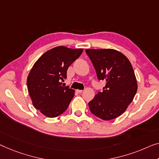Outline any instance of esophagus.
<instances>
[{"instance_id": "1", "label": "esophagus", "mask_w": 159, "mask_h": 159, "mask_svg": "<svg viewBox=\"0 0 159 159\" xmlns=\"http://www.w3.org/2000/svg\"><path fill=\"white\" fill-rule=\"evenodd\" d=\"M82 90H76V93H82Z\"/></svg>"}]
</instances>
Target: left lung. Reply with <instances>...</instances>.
<instances>
[{
    "label": "left lung",
    "mask_w": 159,
    "mask_h": 159,
    "mask_svg": "<svg viewBox=\"0 0 159 159\" xmlns=\"http://www.w3.org/2000/svg\"><path fill=\"white\" fill-rule=\"evenodd\" d=\"M86 53L98 79L106 83L103 91L89 103L90 111L103 120L117 118L126 110L137 91L131 63L124 54L113 49H87Z\"/></svg>",
    "instance_id": "1"
}]
</instances>
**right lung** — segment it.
Segmentation results:
<instances>
[{"label": "right lung", "instance_id": "add662e5", "mask_svg": "<svg viewBox=\"0 0 159 159\" xmlns=\"http://www.w3.org/2000/svg\"><path fill=\"white\" fill-rule=\"evenodd\" d=\"M82 48L58 46L40 57L28 74L27 87L34 107L49 118L65 112L75 91L63 87L61 80L66 79L69 66L81 55Z\"/></svg>", "mask_w": 159, "mask_h": 159}]
</instances>
